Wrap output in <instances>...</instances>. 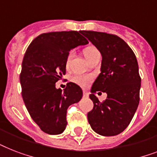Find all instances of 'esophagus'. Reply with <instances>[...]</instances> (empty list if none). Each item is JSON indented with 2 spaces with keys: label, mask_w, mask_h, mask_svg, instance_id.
Returning <instances> with one entry per match:
<instances>
[{
  "label": "esophagus",
  "mask_w": 157,
  "mask_h": 157,
  "mask_svg": "<svg viewBox=\"0 0 157 157\" xmlns=\"http://www.w3.org/2000/svg\"><path fill=\"white\" fill-rule=\"evenodd\" d=\"M83 95H84V97H88L89 93L86 90H83Z\"/></svg>",
  "instance_id": "1"
}]
</instances>
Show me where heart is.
Here are the masks:
<instances>
[{"instance_id":"b5f03b06","label":"heart","mask_w":157,"mask_h":157,"mask_svg":"<svg viewBox=\"0 0 157 157\" xmlns=\"http://www.w3.org/2000/svg\"><path fill=\"white\" fill-rule=\"evenodd\" d=\"M99 54V51L95 47H93V46L87 47L85 50V55H86V58L87 59L89 58H90L91 56L94 55V54ZM73 57L74 53L72 51L68 53L66 59V63H65L66 64L67 68H68L69 67H70V64H71V62L72 59H73ZM92 79H93L92 76L88 75V74H76L75 76L71 77V81L76 84V85L81 86V87H86V86H89V84L90 83Z\"/></svg>"}]
</instances>
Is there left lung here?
I'll list each match as a JSON object with an SVG mask.
<instances>
[{
    "mask_svg": "<svg viewBox=\"0 0 157 157\" xmlns=\"http://www.w3.org/2000/svg\"><path fill=\"white\" fill-rule=\"evenodd\" d=\"M102 54L100 74L91 88L94 103L87 115L91 128L103 136H114L126 129L139 103L141 77L136 56L121 38L112 34L81 31ZM107 93L99 102L94 93ZM100 93V92H99Z\"/></svg>",
    "mask_w": 157,
    "mask_h": 157,
    "instance_id": "left-lung-1",
    "label": "left lung"
}]
</instances>
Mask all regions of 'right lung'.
<instances>
[{"label": "right lung", "mask_w": 157, "mask_h": 157, "mask_svg": "<svg viewBox=\"0 0 157 157\" xmlns=\"http://www.w3.org/2000/svg\"><path fill=\"white\" fill-rule=\"evenodd\" d=\"M81 32L43 33L31 42L23 57L20 84L23 102L32 119L43 132L59 134L66 129L67 110L83 95L76 84L62 90L55 83L66 73L69 51L88 44Z\"/></svg>", "instance_id": "add662e5"}]
</instances>
